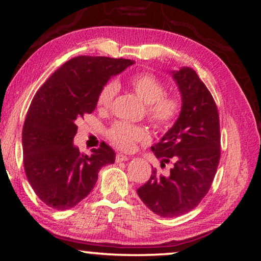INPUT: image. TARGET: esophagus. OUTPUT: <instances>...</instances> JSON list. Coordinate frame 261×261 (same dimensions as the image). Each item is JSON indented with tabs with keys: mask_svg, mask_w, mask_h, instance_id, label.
I'll return each mask as SVG.
<instances>
[{
	"mask_svg": "<svg viewBox=\"0 0 261 261\" xmlns=\"http://www.w3.org/2000/svg\"><path fill=\"white\" fill-rule=\"evenodd\" d=\"M115 160H116V162H123V161H127V160H129V156H126V155H123V154H117V155H116V159H115Z\"/></svg>",
	"mask_w": 261,
	"mask_h": 261,
	"instance_id": "esophagus-1",
	"label": "esophagus"
}]
</instances>
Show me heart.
<instances>
[{"label": "heart", "mask_w": 261, "mask_h": 261, "mask_svg": "<svg viewBox=\"0 0 261 261\" xmlns=\"http://www.w3.org/2000/svg\"><path fill=\"white\" fill-rule=\"evenodd\" d=\"M129 85L138 98L146 105L148 121L159 130H168L178 120L182 113V100L176 95L166 94V85L151 73H136L129 79ZM118 85L116 82L106 83L98 95V107L102 110L112 108ZM108 138L122 151H131L136 144L147 143L151 135L146 127L117 122L108 130Z\"/></svg>", "instance_id": "1"}]
</instances>
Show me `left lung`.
<instances>
[{"label": "left lung", "instance_id": "obj_1", "mask_svg": "<svg viewBox=\"0 0 261 261\" xmlns=\"http://www.w3.org/2000/svg\"><path fill=\"white\" fill-rule=\"evenodd\" d=\"M171 73L182 95V113L152 151L161 168L169 162L173 168L167 175L153 169L137 190L141 201L162 218L183 215L199 205L213 183L221 155L219 112L208 88L191 68Z\"/></svg>", "mask_w": 261, "mask_h": 261}]
</instances>
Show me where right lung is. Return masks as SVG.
<instances>
[{"label": "right lung", "mask_w": 261, "mask_h": 261, "mask_svg": "<svg viewBox=\"0 0 261 261\" xmlns=\"http://www.w3.org/2000/svg\"><path fill=\"white\" fill-rule=\"evenodd\" d=\"M135 63L125 59L77 56L60 67L39 88L23 126L24 168L37 196L51 208L76 206L93 190L101 168L115 162L106 143L92 154L73 145L76 122L91 114L110 77Z\"/></svg>", "instance_id": "right-lung-1"}]
</instances>
